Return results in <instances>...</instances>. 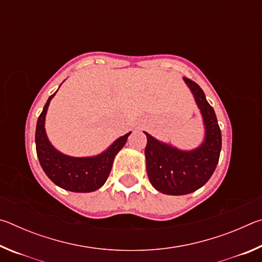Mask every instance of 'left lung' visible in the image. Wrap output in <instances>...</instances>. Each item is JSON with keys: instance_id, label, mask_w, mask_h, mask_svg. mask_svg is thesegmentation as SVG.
Instances as JSON below:
<instances>
[{"instance_id": "left-lung-1", "label": "left lung", "mask_w": 262, "mask_h": 262, "mask_svg": "<svg viewBox=\"0 0 262 262\" xmlns=\"http://www.w3.org/2000/svg\"><path fill=\"white\" fill-rule=\"evenodd\" d=\"M184 81L203 118L206 135L200 147L184 151L144 132L148 140L144 154L149 180L158 192L168 195L189 194L202 187L214 173L222 148L219 122L205 92L189 78L184 77Z\"/></svg>"}]
</instances>
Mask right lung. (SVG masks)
<instances>
[{"mask_svg":"<svg viewBox=\"0 0 262 262\" xmlns=\"http://www.w3.org/2000/svg\"><path fill=\"white\" fill-rule=\"evenodd\" d=\"M56 94V92H55ZM53 94L43 106L35 128V149L42 170L56 186L70 192H95L107 180L115 155L126 144L130 133L115 140L110 148L97 156L72 157L53 147L46 135L45 118Z\"/></svg>","mask_w":262,"mask_h":262,"instance_id":"add662e5","label":"right lung"}]
</instances>
